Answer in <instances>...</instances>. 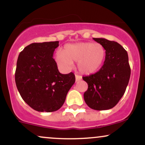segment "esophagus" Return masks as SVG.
Instances as JSON below:
<instances>
[{
  "label": "esophagus",
  "instance_id": "esophagus-1",
  "mask_svg": "<svg viewBox=\"0 0 145 145\" xmlns=\"http://www.w3.org/2000/svg\"><path fill=\"white\" fill-rule=\"evenodd\" d=\"M80 80H82V76H79V75H76V82H78Z\"/></svg>",
  "mask_w": 145,
  "mask_h": 145
}]
</instances>
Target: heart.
<instances>
[{"mask_svg": "<svg viewBox=\"0 0 145 145\" xmlns=\"http://www.w3.org/2000/svg\"><path fill=\"white\" fill-rule=\"evenodd\" d=\"M106 55V49L99 43L79 42L65 45L63 50L56 52L55 60L60 67L66 69L71 67L73 62H78L80 72L91 75L101 69Z\"/></svg>", "mask_w": 145, "mask_h": 145, "instance_id": "heart-1", "label": "heart"}]
</instances>
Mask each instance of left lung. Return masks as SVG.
<instances>
[{"label":"left lung","instance_id":"left-lung-1","mask_svg":"<svg viewBox=\"0 0 145 145\" xmlns=\"http://www.w3.org/2000/svg\"><path fill=\"white\" fill-rule=\"evenodd\" d=\"M104 46V65L95 74L84 76L88 89L84 93L86 104L96 110L115 106L123 97L129 82L131 69L127 51L120 44L104 38H93Z\"/></svg>","mask_w":145,"mask_h":145}]
</instances>
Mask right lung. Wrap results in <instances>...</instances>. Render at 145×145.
Segmentation results:
<instances>
[{"label": "right lung", "instance_id": "right-lung-1", "mask_svg": "<svg viewBox=\"0 0 145 145\" xmlns=\"http://www.w3.org/2000/svg\"><path fill=\"white\" fill-rule=\"evenodd\" d=\"M59 41L33 43L20 53L15 80L22 98L39 112L61 108L76 81L74 73L62 74L53 59Z\"/></svg>", "mask_w": 145, "mask_h": 145}]
</instances>
